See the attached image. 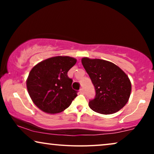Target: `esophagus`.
Masks as SVG:
<instances>
[{"label": "esophagus", "mask_w": 154, "mask_h": 154, "mask_svg": "<svg viewBox=\"0 0 154 154\" xmlns=\"http://www.w3.org/2000/svg\"><path fill=\"white\" fill-rule=\"evenodd\" d=\"M79 91H80V93H81V94H84V89H83V88H81Z\"/></svg>", "instance_id": "34e87169"}]
</instances>
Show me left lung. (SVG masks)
Masks as SVG:
<instances>
[{
  "label": "left lung",
  "instance_id": "left-lung-1",
  "mask_svg": "<svg viewBox=\"0 0 154 154\" xmlns=\"http://www.w3.org/2000/svg\"><path fill=\"white\" fill-rule=\"evenodd\" d=\"M81 61L95 90L90 108L102 114H111L123 108L131 92V83L124 71L106 60L85 57Z\"/></svg>",
  "mask_w": 154,
  "mask_h": 154
}]
</instances>
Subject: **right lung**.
<instances>
[{
  "instance_id": "1",
  "label": "right lung",
  "mask_w": 154,
  "mask_h": 154,
  "mask_svg": "<svg viewBox=\"0 0 154 154\" xmlns=\"http://www.w3.org/2000/svg\"><path fill=\"white\" fill-rule=\"evenodd\" d=\"M76 60L70 57H54L43 61L31 69L26 81L31 100L48 113L62 112L76 97L73 80L67 75Z\"/></svg>"
}]
</instances>
